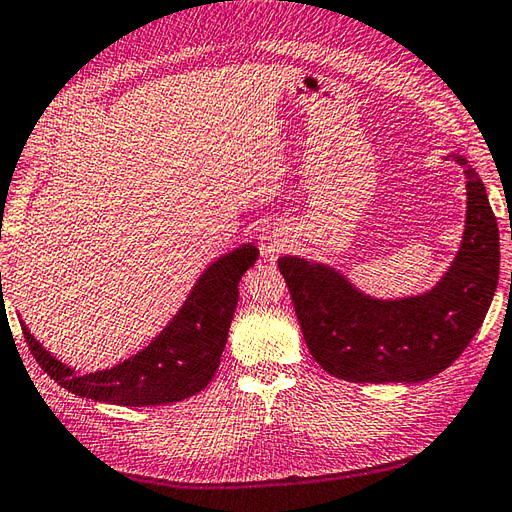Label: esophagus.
<instances>
[{
  "label": "esophagus",
  "instance_id": "esophagus-1",
  "mask_svg": "<svg viewBox=\"0 0 512 512\" xmlns=\"http://www.w3.org/2000/svg\"><path fill=\"white\" fill-rule=\"evenodd\" d=\"M259 244H261V253L266 257H275L279 255L285 246H288V233H285L281 227H266L259 235Z\"/></svg>",
  "mask_w": 512,
  "mask_h": 512
}]
</instances>
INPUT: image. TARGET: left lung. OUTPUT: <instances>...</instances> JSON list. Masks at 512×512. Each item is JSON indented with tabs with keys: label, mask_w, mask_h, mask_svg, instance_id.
<instances>
[{
	"label": "left lung",
	"mask_w": 512,
	"mask_h": 512,
	"mask_svg": "<svg viewBox=\"0 0 512 512\" xmlns=\"http://www.w3.org/2000/svg\"><path fill=\"white\" fill-rule=\"evenodd\" d=\"M465 174V235L454 264L430 292L377 301L334 268L279 259L307 349L329 375L355 384L425 382L458 360L478 334L497 288L499 231L482 178L469 165Z\"/></svg>",
	"instance_id": "1"
}]
</instances>
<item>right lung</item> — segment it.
Segmentation results:
<instances>
[{"label": "right lung", "mask_w": 512, "mask_h": 512, "mask_svg": "<svg viewBox=\"0 0 512 512\" xmlns=\"http://www.w3.org/2000/svg\"><path fill=\"white\" fill-rule=\"evenodd\" d=\"M257 257V248L244 244L213 261L172 323L146 349L113 368L80 375L45 351L21 323L23 336L43 371L78 397L130 408L183 401L205 388L216 373L240 299L237 285Z\"/></svg>", "instance_id": "1"}]
</instances>
